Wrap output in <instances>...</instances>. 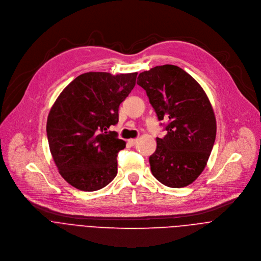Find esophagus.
<instances>
[{
  "label": "esophagus",
  "instance_id": "1",
  "mask_svg": "<svg viewBox=\"0 0 261 261\" xmlns=\"http://www.w3.org/2000/svg\"><path fill=\"white\" fill-rule=\"evenodd\" d=\"M137 141H138V139H135V138H131V139L128 140V142H129L131 145H135V144L137 143Z\"/></svg>",
  "mask_w": 261,
  "mask_h": 261
}]
</instances>
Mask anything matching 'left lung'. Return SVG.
I'll list each match as a JSON object with an SVG mask.
<instances>
[{
	"mask_svg": "<svg viewBox=\"0 0 261 261\" xmlns=\"http://www.w3.org/2000/svg\"><path fill=\"white\" fill-rule=\"evenodd\" d=\"M137 85L158 119L168 121L166 135L156 138L150 157L152 173L167 187H186L203 171L213 150L217 124L210 99L190 74L174 65L141 72Z\"/></svg>",
	"mask_w": 261,
	"mask_h": 261,
	"instance_id": "left-lung-1",
	"label": "left lung"
}]
</instances>
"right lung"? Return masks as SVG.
<instances>
[{
	"mask_svg": "<svg viewBox=\"0 0 261 261\" xmlns=\"http://www.w3.org/2000/svg\"><path fill=\"white\" fill-rule=\"evenodd\" d=\"M136 77L137 72H87L73 80L53 104L46 123L49 150L60 174L74 188L96 191L116 177L117 156L126 142L106 131L118 124L119 106Z\"/></svg>",
	"mask_w": 261,
	"mask_h": 261,
	"instance_id": "right-lung-1",
	"label": "right lung"
}]
</instances>
